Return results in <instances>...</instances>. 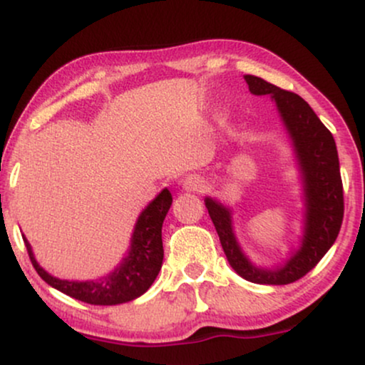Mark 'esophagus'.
<instances>
[{"instance_id":"obj_1","label":"esophagus","mask_w":365,"mask_h":365,"mask_svg":"<svg viewBox=\"0 0 365 365\" xmlns=\"http://www.w3.org/2000/svg\"><path fill=\"white\" fill-rule=\"evenodd\" d=\"M183 187L187 188V190H200V188H204V182L200 180L197 175H190V177L185 178V182H183Z\"/></svg>"}]
</instances>
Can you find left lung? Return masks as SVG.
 I'll use <instances>...</instances> for the list:
<instances>
[{"instance_id": "1", "label": "left lung", "mask_w": 365, "mask_h": 365, "mask_svg": "<svg viewBox=\"0 0 365 365\" xmlns=\"http://www.w3.org/2000/svg\"><path fill=\"white\" fill-rule=\"evenodd\" d=\"M245 82L255 96L271 94L295 144L307 197V223L302 247L279 269H257L247 261L237 244L228 209L212 199H206V207L228 262L242 278L259 284H288L314 269L340 233L345 204L338 150L329 130L299 94L279 89L254 75H245Z\"/></svg>"}]
</instances>
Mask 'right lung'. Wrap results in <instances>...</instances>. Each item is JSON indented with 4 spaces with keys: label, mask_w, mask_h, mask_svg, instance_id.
I'll list each match as a JSON object with an SVG mask.
<instances>
[{
    "label": "right lung",
    "mask_w": 365,
    "mask_h": 365,
    "mask_svg": "<svg viewBox=\"0 0 365 365\" xmlns=\"http://www.w3.org/2000/svg\"><path fill=\"white\" fill-rule=\"evenodd\" d=\"M171 200L173 199H171L170 190L165 188L144 209V212H142L135 225L128 257H125L123 264L115 273L103 279H98V282H65V279L53 278L36 262L31 245L24 238L29 259H31L37 274L46 283L63 292L65 295L72 297V299L91 305H116L130 302V300L137 299L142 293L149 290V287L156 279L159 269H161L163 257H165L161 228L166 212L171 206Z\"/></svg>",
    "instance_id": "obj_1"
}]
</instances>
